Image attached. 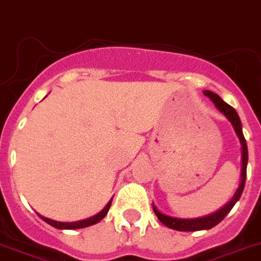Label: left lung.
I'll list each match as a JSON object with an SVG mask.
<instances>
[{
    "label": "left lung",
    "mask_w": 261,
    "mask_h": 261,
    "mask_svg": "<svg viewBox=\"0 0 261 261\" xmlns=\"http://www.w3.org/2000/svg\"><path fill=\"white\" fill-rule=\"evenodd\" d=\"M203 94L206 96H208L211 100L214 101L216 108L229 119V122L232 123L233 128H234L236 134H237L238 139H240L241 145H242V169H241V182L240 187H238L237 192L234 193L233 198L230 199L228 203L221 207L220 210L216 211V213L211 214V215L203 216V218H197V219H179V218H172V216H167L165 214L160 213V211L155 208V206L153 204V211L157 215L158 220L162 224H165L166 226L171 228V229L180 230V232H196V230H203V229H211L213 226L218 225L226 215L233 208V206L236 204V202L240 199L241 194H242L243 188H245V181H246V170H247V161H248V152H247V144H246L245 136L242 133V125H241V119L238 117L237 112L233 107H230L229 104H226L225 101L219 96L218 94L213 91H208V90H204Z\"/></svg>",
    "instance_id": "left-lung-1"
}]
</instances>
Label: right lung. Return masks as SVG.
Returning <instances> with one entry per match:
<instances>
[{"label":"right lung","instance_id":"right-lung-1","mask_svg":"<svg viewBox=\"0 0 261 261\" xmlns=\"http://www.w3.org/2000/svg\"><path fill=\"white\" fill-rule=\"evenodd\" d=\"M111 203H112V199L108 202V204H107L106 207H104L100 213L96 214V215L92 216V218L85 219V220H80V221H73V223H62V221L51 220V219L45 218V216H41V215H38V216H40L43 221H46L47 224H50L51 226L57 228V229H80V228H86V226L92 225V224L99 223V221H100L101 219L107 215L109 207H111Z\"/></svg>","mask_w":261,"mask_h":261}]
</instances>
